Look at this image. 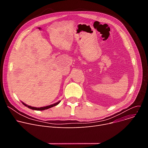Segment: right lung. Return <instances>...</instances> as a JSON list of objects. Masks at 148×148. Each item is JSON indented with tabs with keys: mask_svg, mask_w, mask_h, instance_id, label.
<instances>
[{
	"mask_svg": "<svg viewBox=\"0 0 148 148\" xmlns=\"http://www.w3.org/2000/svg\"><path fill=\"white\" fill-rule=\"evenodd\" d=\"M22 103L25 105V106L27 107V108L31 109V110H37V111H43V110H47L49 108H50L51 107H53L54 106H56V105H57L60 102V101H58L56 103H54L53 104H51V105H48V106H46V107H40V108H37V107H31V106H29V105L25 103L24 102H22Z\"/></svg>",
	"mask_w": 148,
	"mask_h": 148,
	"instance_id": "add662e5",
	"label": "right lung"
}]
</instances>
